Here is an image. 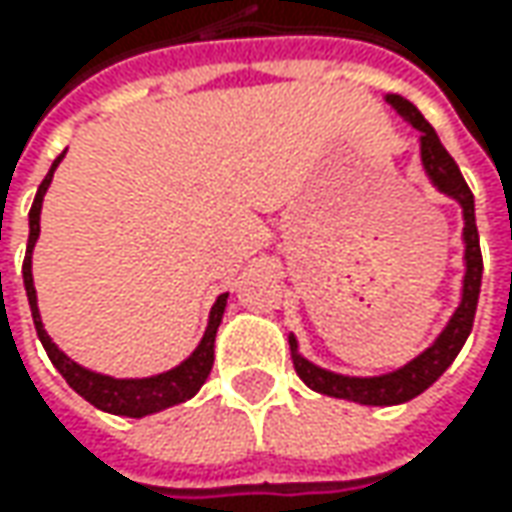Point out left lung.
<instances>
[{"label": "left lung", "mask_w": 512, "mask_h": 512, "mask_svg": "<svg viewBox=\"0 0 512 512\" xmlns=\"http://www.w3.org/2000/svg\"><path fill=\"white\" fill-rule=\"evenodd\" d=\"M384 102L396 110L407 125L419 130V153H422V168L427 173V179H430V185L436 187L439 193H444L447 199L459 202V207H462L464 276L459 305L453 310V316L447 319V325L442 327V333L427 344L416 359H410V362L390 370V373H379V376H344V373H333L327 367H319V364H313L299 353V342H296L293 333L287 336L293 367H296L299 379L310 390H316L322 396H333V399L373 404V407L410 402L442 376L444 370L453 364V359L459 356V350H462L470 330H473L479 290H482V247H479V230H476V205H473V193L464 182L462 170L453 162V156L444 150L436 130L430 128V122L424 119L413 102H407L399 93H387Z\"/></svg>", "instance_id": "left-lung-1"}]
</instances>
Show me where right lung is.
I'll return each mask as SVG.
<instances>
[{
	"label": "right lung",
	"instance_id": "add662e5",
	"mask_svg": "<svg viewBox=\"0 0 512 512\" xmlns=\"http://www.w3.org/2000/svg\"><path fill=\"white\" fill-rule=\"evenodd\" d=\"M65 159L56 156L53 165H50L48 176L42 179V185L36 190V199L28 213L30 222V236H28V250H25V265H22V279H25V293H28L30 316H33V325H36V336L42 347L48 350L50 362L53 367L65 376V382L93 407L113 413V416H130V419H142L150 413H159V410H168L173 404H182L187 399H193L199 393V387L205 384L210 376V367H213V342H216V330L222 325V316H225L227 307V293H222L213 307H210V316H207V327L202 342L196 344V350L187 356L185 362H179L176 367H170L165 373H156V376H145V379H116L108 373H96L85 364L73 362L65 350H59V344L53 342L48 336V330L42 325V316H39V302H36V287H33V247L39 239V216H42V202H45V193H48L50 182H53V170L59 168V162Z\"/></svg>",
	"mask_w": 512,
	"mask_h": 512
}]
</instances>
